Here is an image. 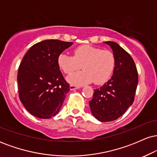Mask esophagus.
Listing matches in <instances>:
<instances>
[{"instance_id": "1", "label": "esophagus", "mask_w": 157, "mask_h": 157, "mask_svg": "<svg viewBox=\"0 0 157 157\" xmlns=\"http://www.w3.org/2000/svg\"><path fill=\"white\" fill-rule=\"evenodd\" d=\"M69 88L71 90H75V89H80V86H75V85H71Z\"/></svg>"}]
</instances>
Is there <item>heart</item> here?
Segmentation results:
<instances>
[{"instance_id": "b5f03b06", "label": "heart", "mask_w": 157, "mask_h": 157, "mask_svg": "<svg viewBox=\"0 0 157 157\" xmlns=\"http://www.w3.org/2000/svg\"><path fill=\"white\" fill-rule=\"evenodd\" d=\"M73 53V56L62 53L57 59L59 66L66 75H71L81 67L83 69L68 77L71 83L80 86L93 82L102 85L109 80L114 71L116 57L112 52L82 45L75 48Z\"/></svg>"}]
</instances>
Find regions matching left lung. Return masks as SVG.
<instances>
[{"label":"left lung","instance_id":"8db88e82","mask_svg":"<svg viewBox=\"0 0 157 157\" xmlns=\"http://www.w3.org/2000/svg\"><path fill=\"white\" fill-rule=\"evenodd\" d=\"M116 57L113 76L100 89L94 90L89 101L92 114L100 122L118 119L133 104L138 84V72L131 56L120 45L106 41Z\"/></svg>","mask_w":157,"mask_h":157}]
</instances>
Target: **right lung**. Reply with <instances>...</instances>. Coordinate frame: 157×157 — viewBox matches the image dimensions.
I'll list each match as a JSON object with an SVG mask.
<instances>
[{"label": "right lung", "instance_id": "obj_1", "mask_svg": "<svg viewBox=\"0 0 157 157\" xmlns=\"http://www.w3.org/2000/svg\"><path fill=\"white\" fill-rule=\"evenodd\" d=\"M72 44L46 40L33 45L23 57L17 73L19 98L33 116L48 119L60 111L70 89L57 59Z\"/></svg>", "mask_w": 157, "mask_h": 157}]
</instances>
